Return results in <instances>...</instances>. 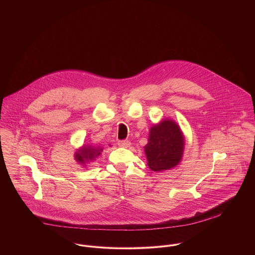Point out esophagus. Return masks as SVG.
I'll list each match as a JSON object with an SVG mask.
<instances>
[{
	"label": "esophagus",
	"instance_id": "1",
	"mask_svg": "<svg viewBox=\"0 0 255 255\" xmlns=\"http://www.w3.org/2000/svg\"><path fill=\"white\" fill-rule=\"evenodd\" d=\"M118 144H119V146H121V147L128 148V147L130 146V142L128 140H121V141H119Z\"/></svg>",
	"mask_w": 255,
	"mask_h": 255
}]
</instances>
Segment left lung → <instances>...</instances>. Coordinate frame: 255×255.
Returning a JSON list of instances; mask_svg holds the SVG:
<instances>
[{"mask_svg":"<svg viewBox=\"0 0 255 255\" xmlns=\"http://www.w3.org/2000/svg\"><path fill=\"white\" fill-rule=\"evenodd\" d=\"M184 135L180 126L172 119H164L149 130L144 146L147 165L154 172L175 168L182 161Z\"/></svg>","mask_w":255,"mask_h":255,"instance_id":"1","label":"left lung"}]
</instances>
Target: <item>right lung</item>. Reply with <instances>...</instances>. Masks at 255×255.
<instances>
[{"label": "right lung", "mask_w": 255, "mask_h": 255, "mask_svg": "<svg viewBox=\"0 0 255 255\" xmlns=\"http://www.w3.org/2000/svg\"><path fill=\"white\" fill-rule=\"evenodd\" d=\"M102 151H103L102 146L83 144L78 149H76L73 156L77 164L85 167L90 162H93L94 160H96V158L101 155Z\"/></svg>", "instance_id": "1"}]
</instances>
